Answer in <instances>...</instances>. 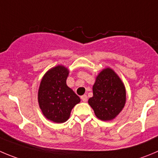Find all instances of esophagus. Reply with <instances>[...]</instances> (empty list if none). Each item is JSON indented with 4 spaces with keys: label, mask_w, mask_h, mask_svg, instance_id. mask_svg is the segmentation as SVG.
<instances>
[{
    "label": "esophagus",
    "mask_w": 158,
    "mask_h": 158,
    "mask_svg": "<svg viewBox=\"0 0 158 158\" xmlns=\"http://www.w3.org/2000/svg\"><path fill=\"white\" fill-rule=\"evenodd\" d=\"M81 99H82V101H83V102H86V101H87V96L82 95V97H81Z\"/></svg>",
    "instance_id": "34e87169"
}]
</instances>
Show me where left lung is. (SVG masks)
<instances>
[{
	"instance_id": "obj_1",
	"label": "left lung",
	"mask_w": 158,
	"mask_h": 158,
	"mask_svg": "<svg viewBox=\"0 0 158 158\" xmlns=\"http://www.w3.org/2000/svg\"><path fill=\"white\" fill-rule=\"evenodd\" d=\"M94 96L88 103L96 116L102 121L114 119L123 109L126 100V88L120 78L110 68L101 71L93 86Z\"/></svg>"
}]
</instances>
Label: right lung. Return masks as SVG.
Listing matches in <instances>:
<instances>
[{"mask_svg":"<svg viewBox=\"0 0 158 158\" xmlns=\"http://www.w3.org/2000/svg\"><path fill=\"white\" fill-rule=\"evenodd\" d=\"M69 70L57 65L46 72L38 91V102L48 120L63 123L70 117L71 110L80 102V98L66 84Z\"/></svg>","mask_w":158,"mask_h":158,"instance_id":"1","label":"right lung"}]
</instances>
